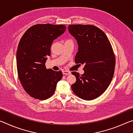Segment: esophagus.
<instances>
[{"mask_svg":"<svg viewBox=\"0 0 133 133\" xmlns=\"http://www.w3.org/2000/svg\"><path fill=\"white\" fill-rule=\"evenodd\" d=\"M63 74L65 76H67V75H70L71 73L69 71H66V70H64V71H63Z\"/></svg>","mask_w":133,"mask_h":133,"instance_id":"1","label":"esophagus"}]
</instances>
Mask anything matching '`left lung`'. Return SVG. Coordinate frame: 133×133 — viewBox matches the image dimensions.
<instances>
[{"label": "left lung", "instance_id": "8db88e82", "mask_svg": "<svg viewBox=\"0 0 133 133\" xmlns=\"http://www.w3.org/2000/svg\"><path fill=\"white\" fill-rule=\"evenodd\" d=\"M69 31L78 46L75 63L84 65L83 75L71 73L76 77L72 90L83 100H93L106 90L113 77L116 58L111 44L105 33L95 26L70 24Z\"/></svg>", "mask_w": 133, "mask_h": 133}]
</instances>
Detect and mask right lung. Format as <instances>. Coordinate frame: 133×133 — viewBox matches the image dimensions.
I'll use <instances>...</instances> for the list:
<instances>
[{"label":"right lung","mask_w":133,"mask_h":133,"mask_svg":"<svg viewBox=\"0 0 133 133\" xmlns=\"http://www.w3.org/2000/svg\"><path fill=\"white\" fill-rule=\"evenodd\" d=\"M65 25L37 24L26 31L20 40L16 53L18 76L27 93L39 100H46L55 93L62 78L61 71L45 66L54 40L66 30Z\"/></svg>","instance_id":"add662e5"}]
</instances>
